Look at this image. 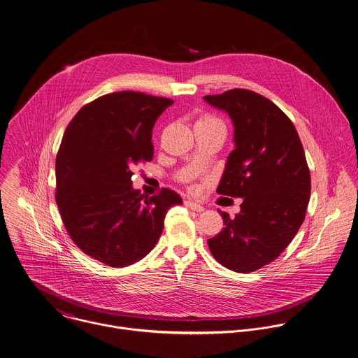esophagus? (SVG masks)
I'll return each mask as SVG.
<instances>
[{"instance_id":"obj_1","label":"esophagus","mask_w":358,"mask_h":358,"mask_svg":"<svg viewBox=\"0 0 358 358\" xmlns=\"http://www.w3.org/2000/svg\"><path fill=\"white\" fill-rule=\"evenodd\" d=\"M185 205L187 208H190L192 210H195V212H202L203 210V206H201L199 203H195L193 201H185Z\"/></svg>"}]
</instances>
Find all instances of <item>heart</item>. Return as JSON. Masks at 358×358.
<instances>
[{
	"mask_svg": "<svg viewBox=\"0 0 358 358\" xmlns=\"http://www.w3.org/2000/svg\"><path fill=\"white\" fill-rule=\"evenodd\" d=\"M215 124L224 126L223 122H222L220 119H217L216 116H212V115H202V116L198 117L195 126H215Z\"/></svg>",
	"mask_w": 358,
	"mask_h": 358,
	"instance_id": "heart-1",
	"label": "heart"
}]
</instances>
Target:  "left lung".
<instances>
[{"label": "left lung", "instance_id": "left-lung-1", "mask_svg": "<svg viewBox=\"0 0 358 358\" xmlns=\"http://www.w3.org/2000/svg\"><path fill=\"white\" fill-rule=\"evenodd\" d=\"M234 122L235 149L217 193L242 198L235 217L222 212L224 228L208 239L223 266L250 273L276 260L305 220L310 172L287 115L271 99L246 89L205 96Z\"/></svg>", "mask_w": 358, "mask_h": 358}]
</instances>
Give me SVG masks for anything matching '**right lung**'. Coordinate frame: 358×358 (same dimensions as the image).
Listing matches in <instances>:
<instances>
[{"instance_id": "add662e5", "label": "right lung", "mask_w": 358, "mask_h": 358, "mask_svg": "<svg viewBox=\"0 0 358 358\" xmlns=\"http://www.w3.org/2000/svg\"><path fill=\"white\" fill-rule=\"evenodd\" d=\"M172 99L117 92L86 103L66 126L56 157V202L65 229L89 257L113 268L143 259L157 243L169 189L142 195L132 168L152 162V131Z\"/></svg>"}]
</instances>
